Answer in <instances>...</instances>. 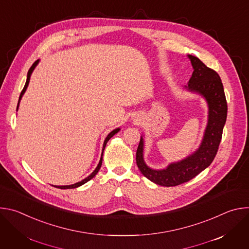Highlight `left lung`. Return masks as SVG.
<instances>
[{"instance_id":"left-lung-1","label":"left lung","mask_w":249,"mask_h":249,"mask_svg":"<svg viewBox=\"0 0 249 249\" xmlns=\"http://www.w3.org/2000/svg\"><path fill=\"white\" fill-rule=\"evenodd\" d=\"M193 73L185 86L189 91L202 95L208 103V123L200 147L184 160L172 162L163 169H153L144 160V139L141 137L136 153L140 171L152 182L160 186H176L191 180L214 160L227 120L228 105L222 80L216 71L208 68L200 59L188 55Z\"/></svg>"}]
</instances>
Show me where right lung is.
Listing matches in <instances>:
<instances>
[{
    "mask_svg": "<svg viewBox=\"0 0 249 249\" xmlns=\"http://www.w3.org/2000/svg\"><path fill=\"white\" fill-rule=\"evenodd\" d=\"M39 63V60H37V61H35L33 64H32V66L30 67V69L28 70V73H27V78H26V82H25V85H24V88H23V89L21 90V92H20V95H19V99H18V105H19V101H20V99H21V97H22V95H23V93L25 92V90H26V89H27V87H28V84H29V80H30V76H31V74H32V72H33V70L35 69V67L37 66V64ZM18 108H17V110H18ZM119 130H120V128H117V129H114L113 131H111L108 135H107V137L105 138V140H104V143H103V147H102V154H101V158H100V160H99V162H98V164H97V166H96V168L92 171V173L91 174H89L88 177H86L85 179H83L82 181H80V182H77V183H75V184H72V185H64V186H54V187H56V188H60V189H72V188H77V187H79V186H82L83 184H85V183H87L88 181H89L91 178H93V177L96 175V173L98 172V170H99V168H100V166H101V164H102V155H103V151H104V149H105V146H106V144H107V142L109 141V139L111 138V137H113L116 133H118L119 132ZM53 186V185H52Z\"/></svg>",
    "mask_w": 249,
    "mask_h": 249,
    "instance_id": "obj_1",
    "label": "right lung"
}]
</instances>
